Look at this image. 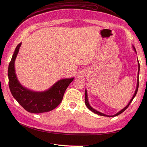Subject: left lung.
I'll return each instance as SVG.
<instances>
[{
    "instance_id": "left-lung-1",
    "label": "left lung",
    "mask_w": 147,
    "mask_h": 147,
    "mask_svg": "<svg viewBox=\"0 0 147 147\" xmlns=\"http://www.w3.org/2000/svg\"><path fill=\"white\" fill-rule=\"evenodd\" d=\"M134 50H135V51L136 52V49H135V48H134ZM138 65H139V68H138V75H139V71H140V63H139V61H138ZM138 87H139V76L138 77V83H137V87H136V90H135V94L134 95V96H133V97H132V98L131 99V100L130 101V102H129V104H128V105L125 107V108H124V109H123V110H121L120 111H119V113H117V114H114V115H106V114H103V113H100V112H99V111H96V110H95V109H94L93 108H92L91 107H90V105H89V102H88V94H87V91H86V90H85V95H84V97H85V104H86V107L88 108V109L90 110V111H92V112H94V113H95V114H98V115H102V116H106V117H115V116H117V115H119V114H121L123 112H124L127 108H128V107L129 106V105H130V104L131 103V102H132V101H133V99H134V98H135V96H136V94H137V92H138Z\"/></svg>"
}]
</instances>
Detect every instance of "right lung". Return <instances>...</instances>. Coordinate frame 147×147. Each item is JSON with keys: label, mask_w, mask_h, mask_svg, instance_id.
Returning <instances> with one entry per match:
<instances>
[{"label": "right lung", "mask_w": 147, "mask_h": 147, "mask_svg": "<svg viewBox=\"0 0 147 147\" xmlns=\"http://www.w3.org/2000/svg\"><path fill=\"white\" fill-rule=\"evenodd\" d=\"M21 43L15 48L8 67L9 87L13 98L27 111L42 113L53 110L61 102L65 91L73 81L72 79H65L58 81L48 90L42 92L31 91L22 87L15 74L14 63Z\"/></svg>", "instance_id": "obj_1"}]
</instances>
